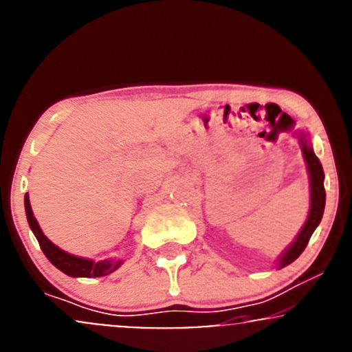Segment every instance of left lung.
<instances>
[{"label":"left lung","mask_w":352,"mask_h":352,"mask_svg":"<svg viewBox=\"0 0 352 352\" xmlns=\"http://www.w3.org/2000/svg\"><path fill=\"white\" fill-rule=\"evenodd\" d=\"M300 144L301 151H303L305 161H307L308 175H309V212L308 219L305 222L303 229L300 230V234L296 235L295 241L292 242V245L288 247L287 250L283 252L282 257L278 258V268H283L290 265L292 262H295L296 258L300 257L301 252L307 249L309 237H311L313 232L318 226H320L321 217H323L324 212V202H326V192H324V173L323 166H321L320 160L313 151L311 143L307 138V135H300Z\"/></svg>","instance_id":"8db88e82"}]
</instances>
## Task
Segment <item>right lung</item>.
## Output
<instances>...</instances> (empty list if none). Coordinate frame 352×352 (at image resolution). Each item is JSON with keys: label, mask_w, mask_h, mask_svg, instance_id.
<instances>
[{"label": "right lung", "mask_w": 352, "mask_h": 352, "mask_svg": "<svg viewBox=\"0 0 352 352\" xmlns=\"http://www.w3.org/2000/svg\"><path fill=\"white\" fill-rule=\"evenodd\" d=\"M24 209H26V217L31 227L32 234L36 235L37 242H39L41 250L44 252L45 257L49 258V262L54 267L59 268L60 272H64L69 276H84V278H95V276H105L110 275L111 272H115L122 265V260H102V262H94L90 258H82L77 255H70L67 252L59 249L57 245L49 241L47 237L43 234L39 224H37L34 214H32L31 202H29V196H24Z\"/></svg>", "instance_id": "obj_1"}]
</instances>
